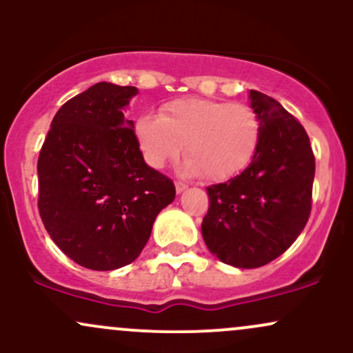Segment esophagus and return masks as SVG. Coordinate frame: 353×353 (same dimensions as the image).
Returning <instances> with one entry per match:
<instances>
[{"label":"esophagus","instance_id":"esophagus-1","mask_svg":"<svg viewBox=\"0 0 353 353\" xmlns=\"http://www.w3.org/2000/svg\"><path fill=\"white\" fill-rule=\"evenodd\" d=\"M185 189H188V185H185L184 182H176V192H177V194L184 192Z\"/></svg>","mask_w":353,"mask_h":353}]
</instances>
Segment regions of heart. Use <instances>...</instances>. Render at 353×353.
<instances>
[{
    "instance_id": "obj_1",
    "label": "heart",
    "mask_w": 353,
    "mask_h": 353,
    "mask_svg": "<svg viewBox=\"0 0 353 353\" xmlns=\"http://www.w3.org/2000/svg\"><path fill=\"white\" fill-rule=\"evenodd\" d=\"M134 134L151 168L163 169L184 144L185 172L225 181L252 163L261 143V121L245 104L185 98L165 104L161 116H141Z\"/></svg>"
}]
</instances>
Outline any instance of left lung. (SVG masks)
Here are the masks:
<instances>
[{"label": "left lung", "mask_w": 353, "mask_h": 353, "mask_svg": "<svg viewBox=\"0 0 353 353\" xmlns=\"http://www.w3.org/2000/svg\"><path fill=\"white\" fill-rule=\"evenodd\" d=\"M261 121L252 163L232 179L208 188L202 221L205 245L221 262L257 269L285 252L309 221L315 159L305 129L279 101L249 91Z\"/></svg>", "instance_id": "8db88e82"}]
</instances>
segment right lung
Here are the masks:
<instances>
[{"instance_id": "1", "label": "right lung", "mask_w": 353, "mask_h": 353, "mask_svg": "<svg viewBox=\"0 0 353 353\" xmlns=\"http://www.w3.org/2000/svg\"><path fill=\"white\" fill-rule=\"evenodd\" d=\"M134 86L94 84L52 117L38 159L43 224L76 264L114 270L136 261L157 214L176 197L172 181L145 164L134 121Z\"/></svg>"}]
</instances>
